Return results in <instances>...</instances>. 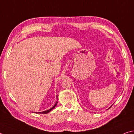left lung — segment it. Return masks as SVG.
I'll return each mask as SVG.
<instances>
[{
    "label": "left lung",
    "instance_id": "obj_1",
    "mask_svg": "<svg viewBox=\"0 0 134 134\" xmlns=\"http://www.w3.org/2000/svg\"><path fill=\"white\" fill-rule=\"evenodd\" d=\"M112 105H111V106H112ZM111 107H109V108H111ZM109 108H108V109H109Z\"/></svg>",
    "mask_w": 134,
    "mask_h": 134
}]
</instances>
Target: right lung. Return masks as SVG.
<instances>
[{"label": "right lung", "mask_w": 134, "mask_h": 134, "mask_svg": "<svg viewBox=\"0 0 134 134\" xmlns=\"http://www.w3.org/2000/svg\"><path fill=\"white\" fill-rule=\"evenodd\" d=\"M57 101H56V103H55V104L54 105V106H53L52 108H51L50 109H48V110H46V111H42V112H35V113L36 114H47L49 113L50 111H51L52 110V109H54L55 108V107L57 105Z\"/></svg>", "instance_id": "add662e5"}]
</instances>
